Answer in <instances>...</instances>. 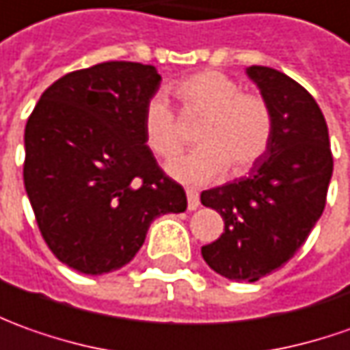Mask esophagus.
<instances>
[{
	"label": "esophagus",
	"mask_w": 350,
	"mask_h": 350,
	"mask_svg": "<svg viewBox=\"0 0 350 350\" xmlns=\"http://www.w3.org/2000/svg\"><path fill=\"white\" fill-rule=\"evenodd\" d=\"M185 195H187V208L189 211H195V208H199V193L195 191V189H185Z\"/></svg>",
	"instance_id": "esophagus-1"
}]
</instances>
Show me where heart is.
Here are the masks:
<instances>
[{
	"instance_id": "1",
	"label": "heart",
	"mask_w": 350,
	"mask_h": 350,
	"mask_svg": "<svg viewBox=\"0 0 350 350\" xmlns=\"http://www.w3.org/2000/svg\"><path fill=\"white\" fill-rule=\"evenodd\" d=\"M187 115L203 116L195 132L199 147L166 165V172L184 184H206L232 168L241 176L266 155L274 135V116L260 95L243 94L232 76L205 70L168 85ZM144 135L147 147L161 159L174 157L184 134L163 94L145 105Z\"/></svg>"
}]
</instances>
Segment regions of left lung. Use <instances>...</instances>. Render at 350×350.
Here are the masks:
<instances>
[{
    "label": "left lung",
    "instance_id": "obj_1",
    "mask_svg": "<svg viewBox=\"0 0 350 350\" xmlns=\"http://www.w3.org/2000/svg\"><path fill=\"white\" fill-rule=\"evenodd\" d=\"M245 72L270 105L272 144L249 174L201 193V203L224 220L222 235L201 247V255L232 282H256L299 251L324 213L334 174L327 124L314 97L270 66Z\"/></svg>",
    "mask_w": 350,
    "mask_h": 350
}]
</instances>
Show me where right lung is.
<instances>
[{
	"mask_svg": "<svg viewBox=\"0 0 350 350\" xmlns=\"http://www.w3.org/2000/svg\"><path fill=\"white\" fill-rule=\"evenodd\" d=\"M161 80L151 65L99 63L53 82L26 122V195L47 247L76 272L122 268L155 218L187 208L145 144Z\"/></svg>",
	"mask_w": 350,
	"mask_h": 350,
	"instance_id": "obj_1",
	"label": "right lung"
}]
</instances>
